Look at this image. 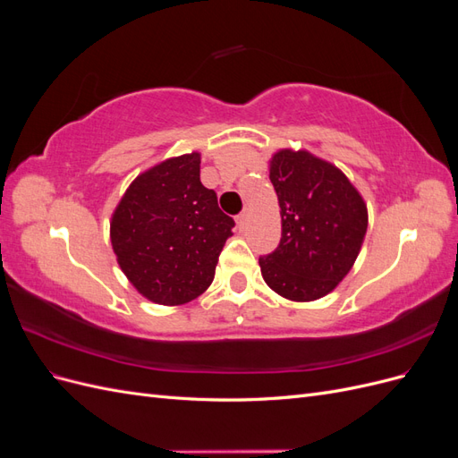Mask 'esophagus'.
I'll return each mask as SVG.
<instances>
[{
	"mask_svg": "<svg viewBox=\"0 0 458 458\" xmlns=\"http://www.w3.org/2000/svg\"><path fill=\"white\" fill-rule=\"evenodd\" d=\"M246 221H248V214H246V212H242V214L237 216V225H239L241 229L246 225Z\"/></svg>",
	"mask_w": 458,
	"mask_h": 458,
	"instance_id": "obj_1",
	"label": "esophagus"
}]
</instances>
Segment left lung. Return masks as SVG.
I'll return each mask as SVG.
<instances>
[{"label":"left lung","instance_id":"obj_1","mask_svg":"<svg viewBox=\"0 0 458 458\" xmlns=\"http://www.w3.org/2000/svg\"><path fill=\"white\" fill-rule=\"evenodd\" d=\"M269 179L281 206L283 237L259 258L263 281L293 301L330 294L353 267L369 225L367 202L338 165L306 148H279Z\"/></svg>","mask_w":458,"mask_h":458}]
</instances>
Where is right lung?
I'll return each instance as SVG.
<instances>
[{
    "mask_svg": "<svg viewBox=\"0 0 458 458\" xmlns=\"http://www.w3.org/2000/svg\"><path fill=\"white\" fill-rule=\"evenodd\" d=\"M234 221L200 183V152L172 157L137 175L110 217L122 273L143 298L182 306L212 284Z\"/></svg>",
    "mask_w": 458,
    "mask_h": 458,
    "instance_id": "1",
    "label": "right lung"
}]
</instances>
